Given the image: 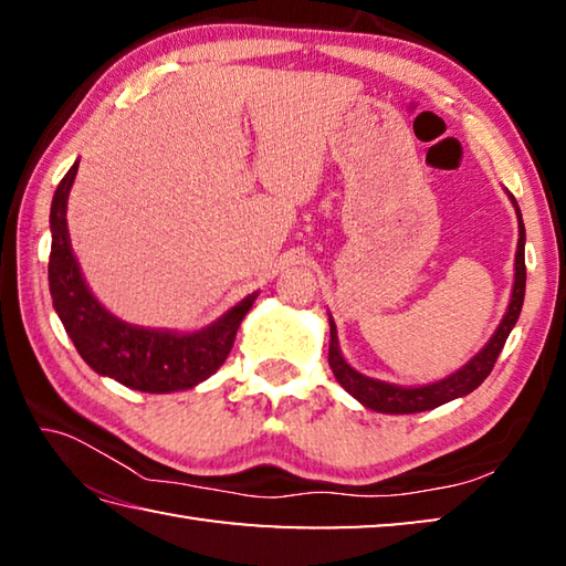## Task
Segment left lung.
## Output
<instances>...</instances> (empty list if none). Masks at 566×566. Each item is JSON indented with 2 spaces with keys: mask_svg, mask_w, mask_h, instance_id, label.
<instances>
[{
  "mask_svg": "<svg viewBox=\"0 0 566 566\" xmlns=\"http://www.w3.org/2000/svg\"><path fill=\"white\" fill-rule=\"evenodd\" d=\"M506 195H510V191H506ZM510 199H512L514 212H516V224H520V242H516V256H514L512 300H510V306H506L500 327H496L490 342H486L484 347L464 364V367H459L457 371L447 375L444 379L432 381V385H419V387H401V385H391V381L371 379L354 369L352 364L342 357L339 339H337V324H334L332 314H329V367L339 385L347 389L349 395L359 401V405H364L367 409L381 411V415H415V411H427V409L442 407L452 399L467 397L469 391H474L486 377H490V371L494 367L496 357H500L506 337H510V332L514 329L516 319H520V312L524 304V286H526L524 222H522V212H520V205H516V199L512 195H510Z\"/></svg>",
  "mask_w": 566,
  "mask_h": 566,
  "instance_id": "8db88e82",
  "label": "left lung"
}]
</instances>
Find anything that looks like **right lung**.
I'll return each mask as SVG.
<instances>
[{"instance_id": "right-lung-1", "label": "right lung", "mask_w": 566, "mask_h": 566, "mask_svg": "<svg viewBox=\"0 0 566 566\" xmlns=\"http://www.w3.org/2000/svg\"><path fill=\"white\" fill-rule=\"evenodd\" d=\"M80 161H74L54 191L50 209L52 252H50V292L54 312L60 314L66 334L80 357L102 377L149 395H169L197 387L222 367L232 352L239 324L252 310L256 294L224 312L217 322L197 332L151 329L129 324L104 306L92 294L80 262L72 252L66 229V199L74 185Z\"/></svg>"}]
</instances>
